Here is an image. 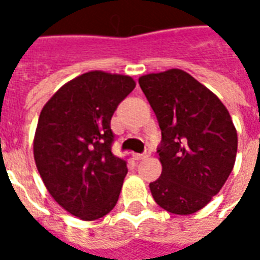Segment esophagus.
<instances>
[{
  "mask_svg": "<svg viewBox=\"0 0 260 260\" xmlns=\"http://www.w3.org/2000/svg\"><path fill=\"white\" fill-rule=\"evenodd\" d=\"M150 153H152V150H150V149H146L142 154H135V160H145V158H147L150 156Z\"/></svg>",
  "mask_w": 260,
  "mask_h": 260,
  "instance_id": "1",
  "label": "esophagus"
}]
</instances>
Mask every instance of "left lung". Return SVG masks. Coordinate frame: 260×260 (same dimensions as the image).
I'll return each instance as SVG.
<instances>
[{
    "label": "left lung",
    "mask_w": 260,
    "mask_h": 260,
    "mask_svg": "<svg viewBox=\"0 0 260 260\" xmlns=\"http://www.w3.org/2000/svg\"><path fill=\"white\" fill-rule=\"evenodd\" d=\"M161 129V175L153 199L174 214L201 210L223 188L237 156V131L216 94L181 69L139 78Z\"/></svg>",
    "instance_id": "8db88e82"
}]
</instances>
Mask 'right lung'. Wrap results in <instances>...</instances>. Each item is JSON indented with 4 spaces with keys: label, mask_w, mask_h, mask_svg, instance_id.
I'll list each match as a JSON object with an SVG mask.
<instances>
[{
    "label": "right lung",
    "mask_w": 260,
    "mask_h": 260,
    "mask_svg": "<svg viewBox=\"0 0 260 260\" xmlns=\"http://www.w3.org/2000/svg\"><path fill=\"white\" fill-rule=\"evenodd\" d=\"M135 89L131 76L93 71L64 85L43 107L33 153L44 185L59 206L82 220L114 209L128 173L111 152V117Z\"/></svg>",
    "instance_id": "1"
}]
</instances>
